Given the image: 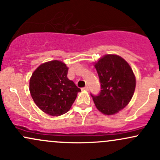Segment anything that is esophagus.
Masks as SVG:
<instances>
[{"instance_id":"1","label":"esophagus","mask_w":160,"mask_h":160,"mask_svg":"<svg viewBox=\"0 0 160 160\" xmlns=\"http://www.w3.org/2000/svg\"><path fill=\"white\" fill-rule=\"evenodd\" d=\"M82 90H84V91H88V90H89V87H88L87 86H86L85 87L82 88Z\"/></svg>"}]
</instances>
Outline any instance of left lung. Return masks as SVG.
Instances as JSON below:
<instances>
[{
    "label": "left lung",
    "instance_id": "8db88e82",
    "mask_svg": "<svg viewBox=\"0 0 160 160\" xmlns=\"http://www.w3.org/2000/svg\"><path fill=\"white\" fill-rule=\"evenodd\" d=\"M101 92L92 95L95 107L104 115H113L128 105L135 92L136 80L131 66L115 54H106L94 63Z\"/></svg>",
    "mask_w": 160,
    "mask_h": 160
}]
</instances>
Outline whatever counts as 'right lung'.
I'll use <instances>...</instances> for the list:
<instances>
[{
    "mask_svg": "<svg viewBox=\"0 0 160 160\" xmlns=\"http://www.w3.org/2000/svg\"><path fill=\"white\" fill-rule=\"evenodd\" d=\"M65 63L44 62L33 72L29 90L36 105L47 114L58 117L71 109L80 89L67 78Z\"/></svg>",
    "mask_w": 160,
    "mask_h": 160,
    "instance_id": "add662e5",
    "label": "right lung"
}]
</instances>
